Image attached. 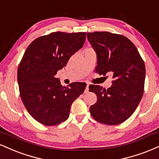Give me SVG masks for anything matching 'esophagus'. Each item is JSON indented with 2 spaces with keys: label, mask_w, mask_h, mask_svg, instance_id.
<instances>
[{
  "label": "esophagus",
  "mask_w": 159,
  "mask_h": 159,
  "mask_svg": "<svg viewBox=\"0 0 159 159\" xmlns=\"http://www.w3.org/2000/svg\"><path fill=\"white\" fill-rule=\"evenodd\" d=\"M89 92V84L87 85V87H86V89H85V93H88Z\"/></svg>",
  "instance_id": "34e87169"
}]
</instances>
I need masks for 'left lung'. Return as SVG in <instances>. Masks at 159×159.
<instances>
[{
  "instance_id": "1",
  "label": "left lung",
  "mask_w": 159,
  "mask_h": 159,
  "mask_svg": "<svg viewBox=\"0 0 159 159\" xmlns=\"http://www.w3.org/2000/svg\"><path fill=\"white\" fill-rule=\"evenodd\" d=\"M97 55L96 73L112 74L108 89L90 85L89 92L97 95V102L89 109L94 119L101 124L116 125L134 112L143 96L145 65L135 46L125 36L108 32L87 33Z\"/></svg>"
}]
</instances>
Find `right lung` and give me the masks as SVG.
Returning <instances> with one entry per match:
<instances>
[{
    "mask_svg": "<svg viewBox=\"0 0 159 159\" xmlns=\"http://www.w3.org/2000/svg\"><path fill=\"white\" fill-rule=\"evenodd\" d=\"M85 39V32H52L38 38L25 51L18 70L19 91L25 107L39 123L54 126L66 121L72 104L84 91L85 83L63 87L55 75Z\"/></svg>",
    "mask_w": 159,
    "mask_h": 159,
    "instance_id": "1",
    "label": "right lung"
}]
</instances>
